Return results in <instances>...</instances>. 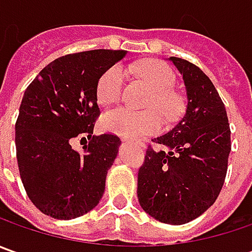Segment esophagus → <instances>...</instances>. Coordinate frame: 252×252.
Wrapping results in <instances>:
<instances>
[{"label":"esophagus","mask_w":252,"mask_h":252,"mask_svg":"<svg viewBox=\"0 0 252 252\" xmlns=\"http://www.w3.org/2000/svg\"><path fill=\"white\" fill-rule=\"evenodd\" d=\"M123 141H129V139H123Z\"/></svg>","instance_id":"esophagus-1"}]
</instances>
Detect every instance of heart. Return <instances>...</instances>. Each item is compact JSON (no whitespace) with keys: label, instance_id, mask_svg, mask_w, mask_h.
<instances>
[{"label":"heart","instance_id":"1","mask_svg":"<svg viewBox=\"0 0 252 252\" xmlns=\"http://www.w3.org/2000/svg\"><path fill=\"white\" fill-rule=\"evenodd\" d=\"M136 73L151 91L146 102L147 109L158 110L164 118H172L178 111V98L172 94L175 77L167 64L150 60L141 63ZM126 80L125 68L116 64L102 74L96 87V99L102 106H109L121 99ZM102 130L122 137H137L153 134L160 130L161 119L155 111L133 112L126 108H118L108 112L101 119Z\"/></svg>","mask_w":252,"mask_h":252}]
</instances>
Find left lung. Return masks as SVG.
<instances>
[{
	"mask_svg": "<svg viewBox=\"0 0 252 252\" xmlns=\"http://www.w3.org/2000/svg\"><path fill=\"white\" fill-rule=\"evenodd\" d=\"M185 85V112L177 125L153 139L137 175V198L151 218L185 224L218 199L231 150L224 103L213 83L195 64L169 57Z\"/></svg>",
	"mask_w": 252,
	"mask_h": 252,
	"instance_id": "8db88e82",
	"label": "left lung"
}]
</instances>
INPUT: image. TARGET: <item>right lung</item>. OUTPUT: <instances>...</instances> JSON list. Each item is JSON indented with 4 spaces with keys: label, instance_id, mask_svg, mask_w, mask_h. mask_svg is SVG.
I'll return each instance as SVG.
<instances>
[{
    "label": "right lung",
    "instance_id": "add662e5",
    "mask_svg": "<svg viewBox=\"0 0 252 252\" xmlns=\"http://www.w3.org/2000/svg\"><path fill=\"white\" fill-rule=\"evenodd\" d=\"M126 54L103 49L67 54L47 64L25 91L15 125L16 160L28 196L50 218H80L103 196L122 141L115 134L94 136L96 87ZM77 135L89 137L83 152L71 147Z\"/></svg>",
    "mask_w": 252,
    "mask_h": 252
}]
</instances>
